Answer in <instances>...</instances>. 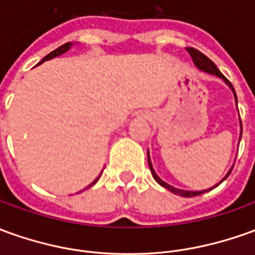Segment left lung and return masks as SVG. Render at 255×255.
I'll return each mask as SVG.
<instances>
[{"label":"left lung","instance_id":"obj_1","mask_svg":"<svg viewBox=\"0 0 255 255\" xmlns=\"http://www.w3.org/2000/svg\"><path fill=\"white\" fill-rule=\"evenodd\" d=\"M186 50L189 51V54H190V57L193 58V62H194V65L197 66L198 69L201 72H205V73H210V75H215L217 77H219V79H222L225 83H226V86H229V89L232 90V93H233V96H235V103H236V107H238V96H236V91H235V89H233V86H232V83L226 79V77L221 73V71H219L218 68H217V65L212 62L210 58H207L203 54V52H200L198 50H196V48H191V47H189V48H186ZM239 122H240V136H239V143H240V138H242V121H240V117H239ZM147 159H148V166H150V171H151V175H152V178L155 179V182H157L158 184H161L162 187H165L166 190H169L171 193H173V194H176V196H182V197H194V196H200V194H203V193H205V191H210L212 190V189H215L218 184H221L222 182H224L225 179L228 178L229 175H231V172L233 168H231L229 171H228V173L225 175L224 179L219 182V183H217L215 186H212V187H210V189H207V190H200V191H191V190H182V189H178V187H173V186H171L169 183H166V182H164L162 179L159 178L157 175V172L154 171V168H152V164H151V159H150V152L147 151Z\"/></svg>","mask_w":255,"mask_h":255}]
</instances>
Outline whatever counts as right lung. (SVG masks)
I'll return each mask as SVG.
<instances>
[{
  "label": "right lung",
  "instance_id": "1",
  "mask_svg": "<svg viewBox=\"0 0 255 255\" xmlns=\"http://www.w3.org/2000/svg\"><path fill=\"white\" fill-rule=\"evenodd\" d=\"M72 45H73V43H66V44H64V45H61V47H58L57 50H54V51H52V52H50L48 55H45V57H44L43 59H41V62H40V64H43V62H45V61H50V59H52V58H57V57H59V55H62V54H65V52H68V51H69L72 48ZM40 64H38V65H40ZM100 176H101V175H100ZM100 176H98V178L96 179V180H94L93 183L89 184L87 187H91L93 184L97 183V180H98V179H100Z\"/></svg>",
  "mask_w": 255,
  "mask_h": 255
}]
</instances>
